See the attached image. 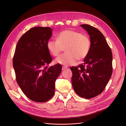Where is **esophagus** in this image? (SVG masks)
Wrapping results in <instances>:
<instances>
[{
    "instance_id": "esophagus-1",
    "label": "esophagus",
    "mask_w": 126,
    "mask_h": 126,
    "mask_svg": "<svg viewBox=\"0 0 126 126\" xmlns=\"http://www.w3.org/2000/svg\"><path fill=\"white\" fill-rule=\"evenodd\" d=\"M67 68V67L63 66V67H62V69L63 70H65V69H66Z\"/></svg>"
}]
</instances>
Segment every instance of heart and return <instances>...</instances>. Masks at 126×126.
<instances>
[{
	"mask_svg": "<svg viewBox=\"0 0 126 126\" xmlns=\"http://www.w3.org/2000/svg\"><path fill=\"white\" fill-rule=\"evenodd\" d=\"M89 37L75 31L67 30L61 32L57 40H51L47 44V49L55 57L59 55L65 48V53L57 57V63L64 66L74 65L77 60L81 61L88 55L90 49Z\"/></svg>",
	"mask_w": 126,
	"mask_h": 126,
	"instance_id": "heart-1",
	"label": "heart"
}]
</instances>
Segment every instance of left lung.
<instances>
[{
	"label": "left lung",
	"mask_w": 126,
	"mask_h": 126,
	"mask_svg": "<svg viewBox=\"0 0 126 126\" xmlns=\"http://www.w3.org/2000/svg\"><path fill=\"white\" fill-rule=\"evenodd\" d=\"M90 36V49L83 64L71 67V82L76 93L90 99L100 94L112 74V54L102 33L88 24H81Z\"/></svg>",
	"instance_id": "obj_1"
}]
</instances>
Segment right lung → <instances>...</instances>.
Here are the masks:
<instances>
[{
    "mask_svg": "<svg viewBox=\"0 0 126 126\" xmlns=\"http://www.w3.org/2000/svg\"><path fill=\"white\" fill-rule=\"evenodd\" d=\"M52 35L49 27L31 29L17 44L13 65L16 81L24 94L36 102H47L55 94V82L61 64L48 67L52 58L47 44Z\"/></svg>",
    "mask_w": 126,
    "mask_h": 126,
    "instance_id": "obj_1",
    "label": "right lung"
}]
</instances>
